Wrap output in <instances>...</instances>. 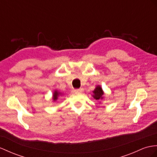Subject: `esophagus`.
Instances as JSON below:
<instances>
[{
    "instance_id": "34e87169",
    "label": "esophagus",
    "mask_w": 157,
    "mask_h": 157,
    "mask_svg": "<svg viewBox=\"0 0 157 157\" xmlns=\"http://www.w3.org/2000/svg\"><path fill=\"white\" fill-rule=\"evenodd\" d=\"M83 91H84V89L82 88H80V89H76L75 90V92H76V93H82Z\"/></svg>"
}]
</instances>
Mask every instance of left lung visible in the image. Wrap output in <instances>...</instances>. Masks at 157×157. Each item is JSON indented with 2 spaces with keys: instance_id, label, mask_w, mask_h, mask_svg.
Masks as SVG:
<instances>
[{
  "instance_id": "obj_1",
  "label": "left lung",
  "mask_w": 157,
  "mask_h": 157,
  "mask_svg": "<svg viewBox=\"0 0 157 157\" xmlns=\"http://www.w3.org/2000/svg\"><path fill=\"white\" fill-rule=\"evenodd\" d=\"M93 97L96 99V100H100V99H102L103 98L102 96L104 94V93H103L102 88L101 86H97L96 89L93 91Z\"/></svg>"
}]
</instances>
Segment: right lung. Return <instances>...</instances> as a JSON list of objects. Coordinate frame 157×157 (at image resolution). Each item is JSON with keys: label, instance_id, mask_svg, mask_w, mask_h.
I'll return each mask as SVG.
<instances>
[{"label": "right lung", "instance_id": "obj_1", "mask_svg": "<svg viewBox=\"0 0 157 157\" xmlns=\"http://www.w3.org/2000/svg\"><path fill=\"white\" fill-rule=\"evenodd\" d=\"M60 93H58V92H57V91H55V93H54V94H53V100H54L55 101L56 100H57L59 95H60Z\"/></svg>", "mask_w": 157, "mask_h": 157}]
</instances>
